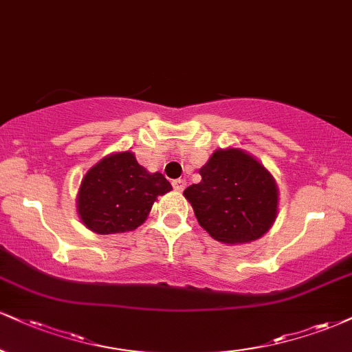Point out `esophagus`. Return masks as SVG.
I'll return each mask as SVG.
<instances>
[{"label":"esophagus","mask_w":352,"mask_h":352,"mask_svg":"<svg viewBox=\"0 0 352 352\" xmlns=\"http://www.w3.org/2000/svg\"><path fill=\"white\" fill-rule=\"evenodd\" d=\"M172 185H173V188L177 190V192H184V188H185V185H187V182L182 180V179H177V180L172 182Z\"/></svg>","instance_id":"obj_1"}]
</instances>
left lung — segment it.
Here are the masks:
<instances>
[{
    "instance_id": "1",
    "label": "left lung",
    "mask_w": 352,
    "mask_h": 352,
    "mask_svg": "<svg viewBox=\"0 0 352 352\" xmlns=\"http://www.w3.org/2000/svg\"><path fill=\"white\" fill-rule=\"evenodd\" d=\"M201 182L185 188L200 226L223 244L262 238L277 218L278 187L267 168L238 147L218 149L200 168Z\"/></svg>"
}]
</instances>
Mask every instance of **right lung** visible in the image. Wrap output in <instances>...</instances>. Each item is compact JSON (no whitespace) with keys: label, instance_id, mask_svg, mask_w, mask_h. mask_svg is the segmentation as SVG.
<instances>
[{"label":"right lung","instance_id":"add662e5","mask_svg":"<svg viewBox=\"0 0 352 352\" xmlns=\"http://www.w3.org/2000/svg\"><path fill=\"white\" fill-rule=\"evenodd\" d=\"M170 190L162 173L139 165L134 152H113L85 173L77 193L78 217L96 234L133 231L146 221L157 197Z\"/></svg>","mask_w":352,"mask_h":352}]
</instances>
